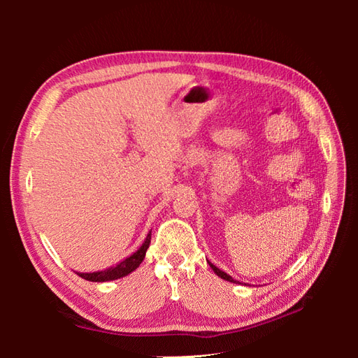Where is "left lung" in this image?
<instances>
[{
	"label": "left lung",
	"instance_id": "obj_1",
	"mask_svg": "<svg viewBox=\"0 0 358 358\" xmlns=\"http://www.w3.org/2000/svg\"><path fill=\"white\" fill-rule=\"evenodd\" d=\"M209 266H210V268H212V271H214V272L217 273L218 277H222V278H223V280H226V281H231V283H237V281H235V280H234L231 275H227L226 272L220 271V269L217 268V266H214V264H212V263H209Z\"/></svg>",
	"mask_w": 358,
	"mask_h": 358
}]
</instances>
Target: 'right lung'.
<instances>
[{
  "mask_svg": "<svg viewBox=\"0 0 358 358\" xmlns=\"http://www.w3.org/2000/svg\"><path fill=\"white\" fill-rule=\"evenodd\" d=\"M149 245H150V232L148 234L146 240H144L143 246L136 250L135 254H132L131 257L126 258V260L121 262L120 264L112 266V268H109V269L98 271V272H90V273L78 272V275L87 281H110V280L126 277L127 273H131L141 264V262L144 260V255H146V250H148Z\"/></svg>",
  "mask_w": 358,
  "mask_h": 358,
  "instance_id": "right-lung-1",
  "label": "right lung"
}]
</instances>
